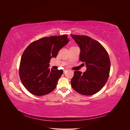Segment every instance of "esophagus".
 <instances>
[{
	"label": "esophagus",
	"mask_w": 130,
	"mask_h": 130,
	"mask_svg": "<svg viewBox=\"0 0 130 130\" xmlns=\"http://www.w3.org/2000/svg\"><path fill=\"white\" fill-rule=\"evenodd\" d=\"M67 70V69H63V72H64V73Z\"/></svg>",
	"instance_id": "1"
}]
</instances>
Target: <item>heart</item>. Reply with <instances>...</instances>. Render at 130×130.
Returning <instances> with one entry per match:
<instances>
[{
  "mask_svg": "<svg viewBox=\"0 0 130 130\" xmlns=\"http://www.w3.org/2000/svg\"><path fill=\"white\" fill-rule=\"evenodd\" d=\"M72 47H73V46H72Z\"/></svg>",
  "mask_w": 130,
  "mask_h": 130,
  "instance_id": "obj_1",
  "label": "heart"
}]
</instances>
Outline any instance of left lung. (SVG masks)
I'll list each match as a JSON object with an SVG mask.
<instances>
[{"label":"left lung","mask_w":130,"mask_h":130,"mask_svg":"<svg viewBox=\"0 0 130 130\" xmlns=\"http://www.w3.org/2000/svg\"><path fill=\"white\" fill-rule=\"evenodd\" d=\"M71 36L80 48V61L85 63L87 67L83 73L74 71L71 86L83 95L95 94L102 88L109 77L110 62L108 53L100 43L89 36Z\"/></svg>","instance_id":"obj_1"}]
</instances>
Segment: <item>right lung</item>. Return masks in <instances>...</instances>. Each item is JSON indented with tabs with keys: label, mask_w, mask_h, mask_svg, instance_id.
Wrapping results in <instances>:
<instances>
[{
	"label": "right lung",
	"mask_w": 130,
	"mask_h": 130,
	"mask_svg": "<svg viewBox=\"0 0 130 130\" xmlns=\"http://www.w3.org/2000/svg\"><path fill=\"white\" fill-rule=\"evenodd\" d=\"M69 42L67 35L44 37L31 43L25 50L19 67L21 80L32 94L41 96L52 91L63 73L49 68L52 58Z\"/></svg>",
	"instance_id": "1"
}]
</instances>
